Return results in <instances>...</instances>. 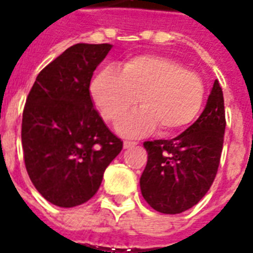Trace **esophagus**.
<instances>
[{"mask_svg":"<svg viewBox=\"0 0 253 253\" xmlns=\"http://www.w3.org/2000/svg\"><path fill=\"white\" fill-rule=\"evenodd\" d=\"M136 144H137V143H135V141L126 140V141H123V148H125V149H130V148L135 147Z\"/></svg>","mask_w":253,"mask_h":253,"instance_id":"1","label":"esophagus"}]
</instances>
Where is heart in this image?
Segmentation results:
<instances>
[{
  "label": "heart",
  "mask_w": 253,
  "mask_h": 253,
  "mask_svg": "<svg viewBox=\"0 0 253 253\" xmlns=\"http://www.w3.org/2000/svg\"><path fill=\"white\" fill-rule=\"evenodd\" d=\"M91 93L102 117L112 122L140 101L143 108L117 125L122 135L139 137L159 126L164 132H174L190 125L203 105L204 84L198 74L174 59L143 54L125 62L121 73L102 69L92 80Z\"/></svg>",
  "instance_id": "heart-1"
}]
</instances>
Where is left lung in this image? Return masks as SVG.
<instances>
[{
    "label": "left lung",
    "instance_id": "obj_1",
    "mask_svg": "<svg viewBox=\"0 0 253 253\" xmlns=\"http://www.w3.org/2000/svg\"><path fill=\"white\" fill-rule=\"evenodd\" d=\"M225 127L222 88L215 79L201 116L186 131L170 140L145 141L140 190L152 208L178 214L204 198L218 170Z\"/></svg>",
    "mask_w": 253,
    "mask_h": 253
}]
</instances>
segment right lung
<instances>
[{"label": "right lung", "instance_id": "add662e5", "mask_svg": "<svg viewBox=\"0 0 253 253\" xmlns=\"http://www.w3.org/2000/svg\"><path fill=\"white\" fill-rule=\"evenodd\" d=\"M113 45L75 44L41 70L22 120L24 164L41 196L73 208L93 196L122 151L89 93L96 67Z\"/></svg>", "mask_w": 253, "mask_h": 253}]
</instances>
